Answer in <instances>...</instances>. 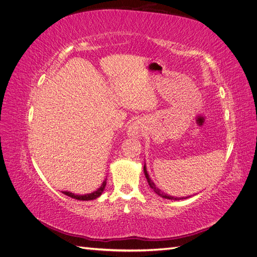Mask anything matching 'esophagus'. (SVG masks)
<instances>
[{
  "instance_id": "34e87169",
  "label": "esophagus",
  "mask_w": 257,
  "mask_h": 257,
  "mask_svg": "<svg viewBox=\"0 0 257 257\" xmlns=\"http://www.w3.org/2000/svg\"><path fill=\"white\" fill-rule=\"evenodd\" d=\"M143 126L142 124L139 122H134L132 125L128 126L127 128V134L128 136H135V137H138L141 136V134L143 133Z\"/></svg>"
}]
</instances>
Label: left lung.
Segmentation results:
<instances>
[{
  "label": "left lung",
  "mask_w": 257,
  "mask_h": 257,
  "mask_svg": "<svg viewBox=\"0 0 257 257\" xmlns=\"http://www.w3.org/2000/svg\"><path fill=\"white\" fill-rule=\"evenodd\" d=\"M144 173H145V176H146V179H147L148 183H149V186H150V188H151L155 193L158 194L159 196H161V197H163V198H166V199H174V200H179V199H185V198H188V197H174V196L167 195V194H165V193H163L161 190H159V189L157 188V186H155V184L152 182V180L149 178V175H148V173H147L146 166H144Z\"/></svg>",
  "instance_id": "8db88e82"
}]
</instances>
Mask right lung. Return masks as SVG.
Segmentation results:
<instances>
[{
	"instance_id": "right-lung-1",
	"label": "right lung",
	"mask_w": 257,
	"mask_h": 257,
	"mask_svg": "<svg viewBox=\"0 0 257 257\" xmlns=\"http://www.w3.org/2000/svg\"><path fill=\"white\" fill-rule=\"evenodd\" d=\"M105 186H106V180L103 182V184L100 185L95 192H93L91 194H87V195H75V194H73L71 192H66V191L65 192H62V193L65 194V195H67L69 197L75 198V199H78V200H92V199H95L98 196L102 195V193H103V191L105 189Z\"/></svg>"
}]
</instances>
